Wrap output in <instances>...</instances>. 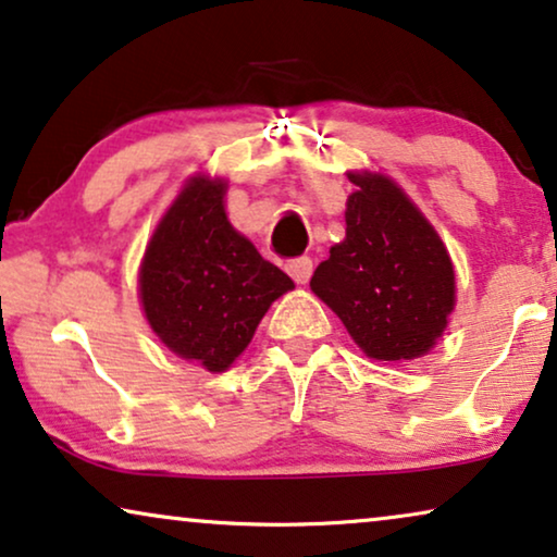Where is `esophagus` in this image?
<instances>
[{"mask_svg": "<svg viewBox=\"0 0 557 557\" xmlns=\"http://www.w3.org/2000/svg\"><path fill=\"white\" fill-rule=\"evenodd\" d=\"M286 271L288 276H292L296 284H307L311 278V271H314V263H311L309 256H299V258H292V261L286 263Z\"/></svg>", "mask_w": 557, "mask_h": 557, "instance_id": "esophagus-1", "label": "esophagus"}]
</instances>
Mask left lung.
Segmentation results:
<instances>
[{
	"label": "left lung",
	"instance_id": "1",
	"mask_svg": "<svg viewBox=\"0 0 557 557\" xmlns=\"http://www.w3.org/2000/svg\"><path fill=\"white\" fill-rule=\"evenodd\" d=\"M349 182L357 189L347 200V235L309 286L364 355L413 360L433 347L454 309L451 258L393 180L364 172Z\"/></svg>",
	"mask_w": 557,
	"mask_h": 557
}]
</instances>
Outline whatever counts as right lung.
Returning a JSON list of instances; mask_svg holds the SVG:
<instances>
[{"label":"right lung","mask_w":557,"mask_h":557,"mask_svg":"<svg viewBox=\"0 0 557 557\" xmlns=\"http://www.w3.org/2000/svg\"><path fill=\"white\" fill-rule=\"evenodd\" d=\"M223 195V182H189L159 223L139 273L151 330L172 352L210 372L231 368L271 301L294 288L233 231Z\"/></svg>","instance_id":"obj_1"}]
</instances>
